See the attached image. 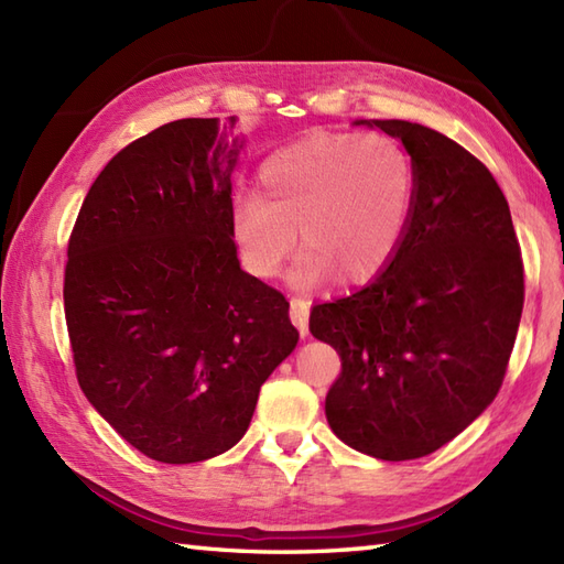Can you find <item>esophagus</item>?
<instances>
[{"instance_id": "1", "label": "esophagus", "mask_w": 564, "mask_h": 564, "mask_svg": "<svg viewBox=\"0 0 564 564\" xmlns=\"http://www.w3.org/2000/svg\"><path fill=\"white\" fill-rule=\"evenodd\" d=\"M307 317H310V303L303 297H291V319L301 332V337H307Z\"/></svg>"}]
</instances>
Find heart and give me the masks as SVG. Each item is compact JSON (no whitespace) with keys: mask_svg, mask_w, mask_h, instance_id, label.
Masks as SVG:
<instances>
[{"mask_svg":"<svg viewBox=\"0 0 564 564\" xmlns=\"http://www.w3.org/2000/svg\"><path fill=\"white\" fill-rule=\"evenodd\" d=\"M414 198V160L400 140L315 130L259 164L257 194L232 200L230 235L257 279L281 271L297 230L305 247L291 271L297 289L332 271L361 283L398 254Z\"/></svg>","mask_w":564,"mask_h":564,"instance_id":"1","label":"heart"}]
</instances>
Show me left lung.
Returning <instances> with one entry per match:
<instances>
[{"instance_id": "8db88e82", "label": "left lung", "mask_w": 564, "mask_h": 564, "mask_svg": "<svg viewBox=\"0 0 564 564\" xmlns=\"http://www.w3.org/2000/svg\"><path fill=\"white\" fill-rule=\"evenodd\" d=\"M400 138L416 198L398 254L366 289L310 313L341 373L325 412L346 446L380 460L438 451L501 388L523 310L509 203L458 142L410 121H356Z\"/></svg>"}]
</instances>
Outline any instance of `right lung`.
Returning <instances> with one entry per match:
<instances>
[{
  "mask_svg": "<svg viewBox=\"0 0 564 564\" xmlns=\"http://www.w3.org/2000/svg\"><path fill=\"white\" fill-rule=\"evenodd\" d=\"M239 150L218 118L160 126L104 166L69 235L63 295L79 388L160 463L230 451L297 344L283 293L239 267Z\"/></svg>",
  "mask_w": 564,
  "mask_h": 564,
  "instance_id": "1",
  "label": "right lung"
}]
</instances>
